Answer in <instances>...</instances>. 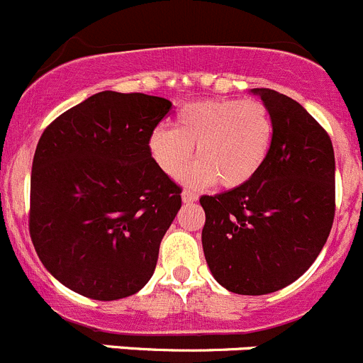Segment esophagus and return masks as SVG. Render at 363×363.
<instances>
[{"label":"esophagus","mask_w":363,"mask_h":363,"mask_svg":"<svg viewBox=\"0 0 363 363\" xmlns=\"http://www.w3.org/2000/svg\"><path fill=\"white\" fill-rule=\"evenodd\" d=\"M182 199H184V203H194L196 199H198V196L192 191H187V189H185V191L182 192Z\"/></svg>","instance_id":"esophagus-1"}]
</instances>
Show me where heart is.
<instances>
[{
	"instance_id": "obj_1",
	"label": "heart",
	"mask_w": 363,
	"mask_h": 363,
	"mask_svg": "<svg viewBox=\"0 0 363 363\" xmlns=\"http://www.w3.org/2000/svg\"><path fill=\"white\" fill-rule=\"evenodd\" d=\"M274 135L267 106L258 99H206L176 113L174 126L157 128L150 153L171 178L184 174L196 147L198 162L191 179L196 185L224 189L246 185L264 167Z\"/></svg>"
}]
</instances>
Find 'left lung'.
Returning <instances> with one entry per match:
<instances>
[{
	"mask_svg": "<svg viewBox=\"0 0 363 363\" xmlns=\"http://www.w3.org/2000/svg\"><path fill=\"white\" fill-rule=\"evenodd\" d=\"M274 124L264 167L246 185L201 196V242L230 292L287 287L319 257L335 217V155L328 132L292 98L255 89Z\"/></svg>",
	"mask_w": 363,
	"mask_h": 363,
	"instance_id": "obj_1",
	"label": "left lung"
}]
</instances>
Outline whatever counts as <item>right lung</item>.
Returning <instances> with one entry per match:
<instances>
[{"mask_svg":"<svg viewBox=\"0 0 363 363\" xmlns=\"http://www.w3.org/2000/svg\"><path fill=\"white\" fill-rule=\"evenodd\" d=\"M171 101L103 91L40 135L28 226L44 267L71 291L113 301L150 281L182 187L157 165L150 137Z\"/></svg>","mask_w":363,"mask_h":363,"instance_id":"obj_1","label":"right lung"}]
</instances>
